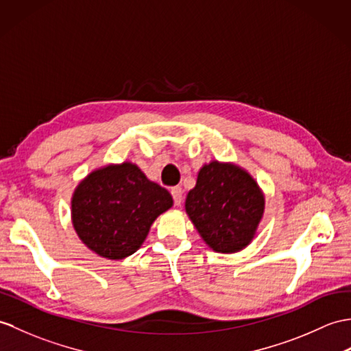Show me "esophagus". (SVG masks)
Wrapping results in <instances>:
<instances>
[{
	"label": "esophagus",
	"mask_w": 351,
	"mask_h": 351,
	"mask_svg": "<svg viewBox=\"0 0 351 351\" xmlns=\"http://www.w3.org/2000/svg\"><path fill=\"white\" fill-rule=\"evenodd\" d=\"M170 194H172L175 205L176 206L181 205V203H182V189H181V186H173V189L170 190Z\"/></svg>",
	"instance_id": "1"
}]
</instances>
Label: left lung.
Listing matches in <instances>:
<instances>
[{
  "label": "left lung",
  "mask_w": 351,
  "mask_h": 351,
  "mask_svg": "<svg viewBox=\"0 0 351 351\" xmlns=\"http://www.w3.org/2000/svg\"><path fill=\"white\" fill-rule=\"evenodd\" d=\"M265 197L245 170L213 161L203 166L185 210L208 245L218 252H236L254 238Z\"/></svg>",
  "instance_id": "obj_1"
}]
</instances>
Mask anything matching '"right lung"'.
I'll return each instance as SVG.
<instances>
[{
  "instance_id": "right-lung-1",
  "label": "right lung",
  "mask_w": 351,
  "mask_h": 351,
  "mask_svg": "<svg viewBox=\"0 0 351 351\" xmlns=\"http://www.w3.org/2000/svg\"><path fill=\"white\" fill-rule=\"evenodd\" d=\"M172 203L170 193L132 162L106 166L88 175L73 194V226L89 250L119 260L137 251L154 219Z\"/></svg>"
}]
</instances>
